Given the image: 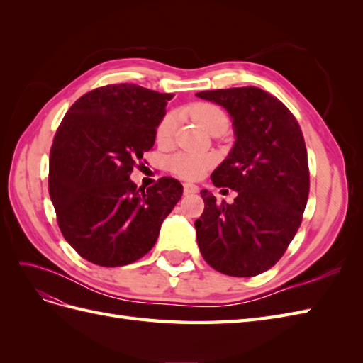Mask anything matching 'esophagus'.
<instances>
[{"label":"esophagus","instance_id":"esophagus-1","mask_svg":"<svg viewBox=\"0 0 363 363\" xmlns=\"http://www.w3.org/2000/svg\"><path fill=\"white\" fill-rule=\"evenodd\" d=\"M183 191H184V195H192V194L199 192V186L191 184V183H184L183 184Z\"/></svg>","mask_w":363,"mask_h":363}]
</instances>
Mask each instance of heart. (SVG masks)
I'll use <instances>...</instances> for the list:
<instances>
[{
    "label": "heart",
    "instance_id": "obj_1",
    "mask_svg": "<svg viewBox=\"0 0 363 363\" xmlns=\"http://www.w3.org/2000/svg\"><path fill=\"white\" fill-rule=\"evenodd\" d=\"M189 113L195 123H199L208 133H224L228 128V116L221 107L212 103H195L189 107ZM175 131V115L164 113L156 127V140L159 145L171 142ZM168 169L184 180H196L212 167V159L192 152H175L168 162Z\"/></svg>",
    "mask_w": 363,
    "mask_h": 363
}]
</instances>
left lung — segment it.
I'll list each match as a JSON object with an SVG mask.
<instances>
[{"instance_id": "1", "label": "left lung", "mask_w": 363, "mask_h": 363, "mask_svg": "<svg viewBox=\"0 0 363 363\" xmlns=\"http://www.w3.org/2000/svg\"><path fill=\"white\" fill-rule=\"evenodd\" d=\"M233 119L236 142L212 174L216 188L236 191L233 204L203 189L195 221L204 260L232 277L272 268L298 230L309 196V164L298 121L279 98L255 86L199 92Z\"/></svg>"}]
</instances>
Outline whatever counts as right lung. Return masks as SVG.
I'll return each mask as SVG.
<instances>
[{"label":"right lung","mask_w":363,"mask_h":363,"mask_svg":"<svg viewBox=\"0 0 363 363\" xmlns=\"http://www.w3.org/2000/svg\"><path fill=\"white\" fill-rule=\"evenodd\" d=\"M174 94L133 83L84 94L62 119L50 151L48 191L57 224L79 255L100 267H124L155 247L183 186L162 177L148 189L130 174L156 140Z\"/></svg>","instance_id":"1"}]
</instances>
